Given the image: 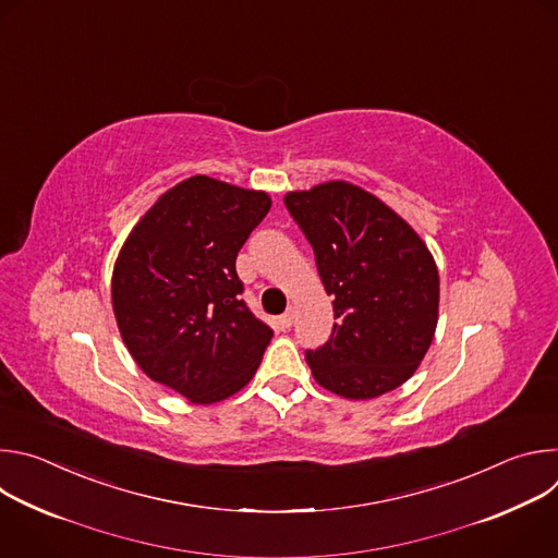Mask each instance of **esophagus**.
Wrapping results in <instances>:
<instances>
[{"instance_id": "esophagus-1", "label": "esophagus", "mask_w": 558, "mask_h": 558, "mask_svg": "<svg viewBox=\"0 0 558 558\" xmlns=\"http://www.w3.org/2000/svg\"><path fill=\"white\" fill-rule=\"evenodd\" d=\"M293 320H295V308H293V306H289V308L278 317V323H280L282 329H291V327H293Z\"/></svg>"}]
</instances>
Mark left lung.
<instances>
[{"mask_svg": "<svg viewBox=\"0 0 558 558\" xmlns=\"http://www.w3.org/2000/svg\"><path fill=\"white\" fill-rule=\"evenodd\" d=\"M333 295L331 338L306 351L313 379L344 400H375L413 377L435 338L439 271L422 235L349 181L287 192Z\"/></svg>", "mask_w": 558, "mask_h": 558, "instance_id": "obj_1", "label": "left lung"}]
</instances>
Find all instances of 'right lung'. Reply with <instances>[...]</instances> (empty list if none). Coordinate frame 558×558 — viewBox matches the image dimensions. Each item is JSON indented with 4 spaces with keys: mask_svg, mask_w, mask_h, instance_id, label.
Wrapping results in <instances>:
<instances>
[{
    "mask_svg": "<svg viewBox=\"0 0 558 558\" xmlns=\"http://www.w3.org/2000/svg\"><path fill=\"white\" fill-rule=\"evenodd\" d=\"M271 198L205 174L190 177L141 216L112 271L125 349L154 381L192 404H216L254 377L274 331L241 298L235 256Z\"/></svg>",
    "mask_w": 558,
    "mask_h": 558,
    "instance_id": "1",
    "label": "right lung"
}]
</instances>
